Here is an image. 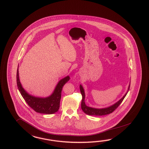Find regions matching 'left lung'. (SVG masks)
<instances>
[{"instance_id":"obj_1","label":"left lung","mask_w":149,"mask_h":149,"mask_svg":"<svg viewBox=\"0 0 149 149\" xmlns=\"http://www.w3.org/2000/svg\"><path fill=\"white\" fill-rule=\"evenodd\" d=\"M130 88V84L128 88V91L125 94V95L122 97L120 100L118 101H117L115 104L110 106L109 107H106V108H103V109H95L91 107H89L86 106L85 104V93L84 89L83 88L82 85H80V91L82 94V102H81V108L83 112L86 113L88 115L91 116H103L106 115L108 114H110L115 110L118 107V106L120 105L121 102L123 100L125 99L126 95L127 94L128 92L129 91Z\"/></svg>"}]
</instances>
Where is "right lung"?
Masks as SVG:
<instances>
[{
	"instance_id": "add662e5",
	"label": "right lung",
	"mask_w": 149,
	"mask_h": 149,
	"mask_svg": "<svg viewBox=\"0 0 149 149\" xmlns=\"http://www.w3.org/2000/svg\"><path fill=\"white\" fill-rule=\"evenodd\" d=\"M70 79V77L68 76L61 79L58 82L51 95L46 97H36L29 94L23 88L19 81V66L17 70V85L21 95L32 109L38 113L43 114H53L58 110L63 86Z\"/></svg>"
}]
</instances>
